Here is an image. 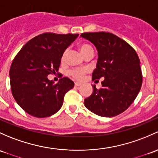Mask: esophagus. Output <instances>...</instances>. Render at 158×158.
<instances>
[{
	"instance_id": "obj_1",
	"label": "esophagus",
	"mask_w": 158,
	"mask_h": 158,
	"mask_svg": "<svg viewBox=\"0 0 158 158\" xmlns=\"http://www.w3.org/2000/svg\"><path fill=\"white\" fill-rule=\"evenodd\" d=\"M80 85H82V83H80V82H75V86H76V87H79V86H80Z\"/></svg>"
}]
</instances>
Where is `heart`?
I'll return each mask as SVG.
<instances>
[{"label":"heart","mask_w":158,"mask_h":158,"mask_svg":"<svg viewBox=\"0 0 158 158\" xmlns=\"http://www.w3.org/2000/svg\"><path fill=\"white\" fill-rule=\"evenodd\" d=\"M79 49L80 51V52L82 53V55L85 56L86 54H88L89 52H91V51H93L92 48L91 47L89 44H85V43H83V44H81L79 45ZM68 54V50L66 49L65 51L63 52L62 55H61V62H64L66 60V57H67ZM88 73L87 69H71L69 71V74H70L71 76L74 78L76 79H82L85 76V74H86Z\"/></svg>","instance_id":"heart-1"}]
</instances>
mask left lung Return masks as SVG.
Returning a JSON list of instances; mask_svg holds the SVG:
<instances>
[{
	"instance_id": "1",
	"label": "left lung",
	"mask_w": 158,
	"mask_h": 158,
	"mask_svg": "<svg viewBox=\"0 0 158 158\" xmlns=\"http://www.w3.org/2000/svg\"><path fill=\"white\" fill-rule=\"evenodd\" d=\"M81 36L93 43L98 52L92 81L104 77L101 89L93 85V93L85 99V106L101 117L118 115L132 104L141 89L139 56L127 41L112 33L84 32Z\"/></svg>"
}]
</instances>
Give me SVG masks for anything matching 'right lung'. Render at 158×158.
Here are the masks:
<instances>
[{
    "instance_id": "right-lung-1",
    "label": "right lung",
    "mask_w": 158,
    "mask_h": 158,
    "mask_svg": "<svg viewBox=\"0 0 158 158\" xmlns=\"http://www.w3.org/2000/svg\"><path fill=\"white\" fill-rule=\"evenodd\" d=\"M79 34L46 32L31 39L18 52L10 69L12 94L16 103L38 118L57 113L66 92L74 87L67 77L57 83L47 76L57 72L61 55Z\"/></svg>"
}]
</instances>
